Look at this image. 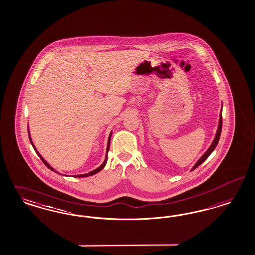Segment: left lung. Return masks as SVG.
<instances>
[{"label":"left lung","instance_id":"8db88e82","mask_svg":"<svg viewBox=\"0 0 255 255\" xmlns=\"http://www.w3.org/2000/svg\"><path fill=\"white\" fill-rule=\"evenodd\" d=\"M221 129H222V107H221V111H220L219 127H218V130H217V133H216V135H215V138H214V140L212 142V144H211L209 149H207V150L204 152V154L202 155V157L198 160V162L194 165V167H192V169H191V170H193L195 168H197V167H199L202 163H203L206 159L208 158V156H209L211 153L213 152V150L216 149V147H217V145H218V143H219V140H220Z\"/></svg>","mask_w":255,"mask_h":255}]
</instances>
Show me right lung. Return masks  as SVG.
Returning <instances> with one entry per match:
<instances>
[{
    "mask_svg": "<svg viewBox=\"0 0 255 255\" xmlns=\"http://www.w3.org/2000/svg\"><path fill=\"white\" fill-rule=\"evenodd\" d=\"M28 133H29V139H30V141H31V144H32V146H33V148L35 149V152L37 153V155L39 156V158L41 159L42 160V162L44 163L45 165L47 166V167H49L51 170H53V171H55V172H57L56 170H54L53 169V167H51L50 166V164L49 163H47L46 161H45L44 158L40 155V153L36 150V149H35V145H34V143H33V141H32V138H31V136H30V132H29V130H28ZM111 134H112V132H110V134H109V137H108V142H107V148H106V159H105V161H104V163L100 166L99 167H97L96 169H94V170H92V171H90V172H88V173H86V174H80V175H74V177H78V178H83V177H88V176H92L94 175V174H96V173H98L99 171H101L104 167H105V166L106 165V162H107V153H108V150H109V146H110V139H111ZM58 173V172H57ZM73 177V176H72Z\"/></svg>",
    "mask_w": 255,
    "mask_h": 255,
    "instance_id": "add662e5",
    "label": "right lung"
}]
</instances>
